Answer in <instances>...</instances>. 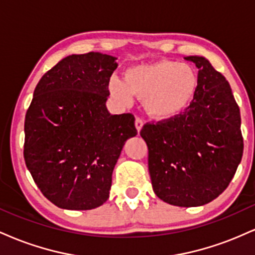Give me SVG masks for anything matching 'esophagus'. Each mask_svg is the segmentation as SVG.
<instances>
[{"instance_id": "34e87169", "label": "esophagus", "mask_w": 255, "mask_h": 255, "mask_svg": "<svg viewBox=\"0 0 255 255\" xmlns=\"http://www.w3.org/2000/svg\"><path fill=\"white\" fill-rule=\"evenodd\" d=\"M142 127H144V122H142V120L136 119L135 120V128H136V130H137V134L140 133V130L142 129Z\"/></svg>"}]
</instances>
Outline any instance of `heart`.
Returning <instances> with one entry per match:
<instances>
[{
	"instance_id": "obj_1",
	"label": "heart",
	"mask_w": 255,
	"mask_h": 255,
	"mask_svg": "<svg viewBox=\"0 0 255 255\" xmlns=\"http://www.w3.org/2000/svg\"><path fill=\"white\" fill-rule=\"evenodd\" d=\"M198 87L191 64L158 60L137 64L125 72V81L113 78L109 92L120 104L128 105L131 95L144 101L145 111L158 121L175 119L188 107Z\"/></svg>"
}]
</instances>
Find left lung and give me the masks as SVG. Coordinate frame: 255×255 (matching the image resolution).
<instances>
[{
    "instance_id": "1",
    "label": "left lung",
    "mask_w": 255,
    "mask_h": 255,
    "mask_svg": "<svg viewBox=\"0 0 255 255\" xmlns=\"http://www.w3.org/2000/svg\"><path fill=\"white\" fill-rule=\"evenodd\" d=\"M198 67L191 105L175 119L145 125L153 192L165 203L201 206L229 186L241 162V116L230 85L203 56H187Z\"/></svg>"
}]
</instances>
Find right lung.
<instances>
[{
	"label": "right lung",
	"instance_id": "right-lung-1",
	"mask_svg": "<svg viewBox=\"0 0 255 255\" xmlns=\"http://www.w3.org/2000/svg\"><path fill=\"white\" fill-rule=\"evenodd\" d=\"M118 58L69 55L43 75L25 118L24 157L44 197L66 210H92L109 198L111 176L133 115L108 111Z\"/></svg>",
	"mask_w": 255,
	"mask_h": 255
}]
</instances>
